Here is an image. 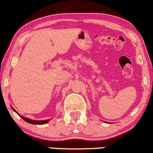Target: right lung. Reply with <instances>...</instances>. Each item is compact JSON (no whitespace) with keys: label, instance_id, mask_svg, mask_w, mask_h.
Returning <instances> with one entry per match:
<instances>
[{"label":"right lung","instance_id":"add662e5","mask_svg":"<svg viewBox=\"0 0 153 153\" xmlns=\"http://www.w3.org/2000/svg\"><path fill=\"white\" fill-rule=\"evenodd\" d=\"M11 108H12V109L16 113H17L16 111L14 108H13V107H11ZM17 114H18V113H17ZM20 117H22V118L24 119V121H26V122L30 123V124H39V125L47 124V122H49L50 121V119H47V120H42V121H36V120H32V119H28V118H26V117H23V116H20Z\"/></svg>","mask_w":153,"mask_h":153}]
</instances>
